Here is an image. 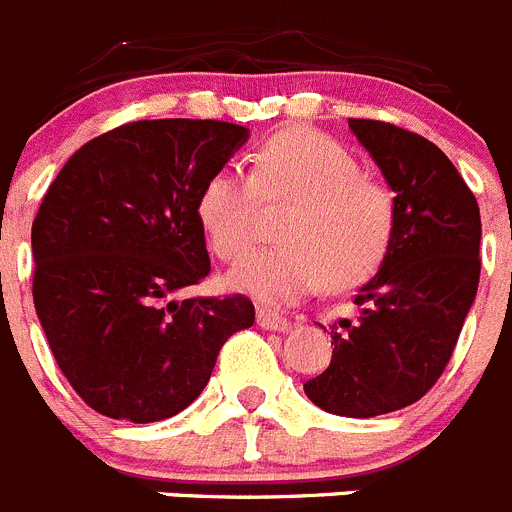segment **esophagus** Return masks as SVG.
I'll use <instances>...</instances> for the list:
<instances>
[{
  "label": "esophagus",
  "mask_w": 512,
  "mask_h": 512,
  "mask_svg": "<svg viewBox=\"0 0 512 512\" xmlns=\"http://www.w3.org/2000/svg\"><path fill=\"white\" fill-rule=\"evenodd\" d=\"M256 323L266 330H277V333H287V330L292 328V323H289L287 318H282V315L274 310H266V307H259V312H256Z\"/></svg>",
  "instance_id": "obj_1"
}]
</instances>
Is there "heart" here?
<instances>
[{"instance_id": "b5f03b06", "label": "heart", "mask_w": 512, "mask_h": 512, "mask_svg": "<svg viewBox=\"0 0 512 512\" xmlns=\"http://www.w3.org/2000/svg\"><path fill=\"white\" fill-rule=\"evenodd\" d=\"M261 200L292 205L284 246L248 253L228 279L269 305H292L325 282L354 287L382 264L395 233L390 189L366 179L359 158L338 140L307 128L271 135L251 174L223 166L205 182L197 215L220 259H238L256 241Z\"/></svg>"}]
</instances>
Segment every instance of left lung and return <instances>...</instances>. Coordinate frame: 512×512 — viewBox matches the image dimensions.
<instances>
[{"label":"left lung","instance_id":"8db88e82","mask_svg":"<svg viewBox=\"0 0 512 512\" xmlns=\"http://www.w3.org/2000/svg\"><path fill=\"white\" fill-rule=\"evenodd\" d=\"M395 192V233L356 295V320L330 330L333 359L305 382L318 408L374 418L418 402L441 377L477 297L482 220L472 189L431 140L390 122L348 120Z\"/></svg>","mask_w":512,"mask_h":512}]
</instances>
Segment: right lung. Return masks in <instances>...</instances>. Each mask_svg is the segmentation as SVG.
Listing matches in <instances>:
<instances>
[{
  "mask_svg": "<svg viewBox=\"0 0 512 512\" xmlns=\"http://www.w3.org/2000/svg\"><path fill=\"white\" fill-rule=\"evenodd\" d=\"M248 140L220 120H138L66 161L33 223V300L76 395L115 420L156 423L192 405L243 295L176 300L210 274L197 200Z\"/></svg>",
  "mask_w": 512,
  "mask_h": 512,
  "instance_id": "obj_1",
  "label": "right lung"
}]
</instances>
